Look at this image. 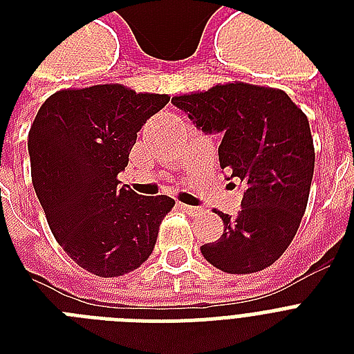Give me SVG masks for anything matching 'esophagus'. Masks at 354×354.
Instances as JSON below:
<instances>
[{
  "instance_id": "34e87169",
  "label": "esophagus",
  "mask_w": 354,
  "mask_h": 354,
  "mask_svg": "<svg viewBox=\"0 0 354 354\" xmlns=\"http://www.w3.org/2000/svg\"><path fill=\"white\" fill-rule=\"evenodd\" d=\"M180 209H183L185 211V213H187V215H191V216H196L200 213V207H196V205H187V204H180Z\"/></svg>"
}]
</instances>
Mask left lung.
<instances>
[{"instance_id":"1","label":"left lung","mask_w":354,"mask_h":354,"mask_svg":"<svg viewBox=\"0 0 354 354\" xmlns=\"http://www.w3.org/2000/svg\"><path fill=\"white\" fill-rule=\"evenodd\" d=\"M204 132L222 133L218 160L244 185L235 216L221 213L224 233L202 255L227 274L268 268L290 246L305 215L314 174L307 115L283 90L226 82L172 97Z\"/></svg>"}]
</instances>
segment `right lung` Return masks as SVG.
I'll use <instances>...</instances> for the list:
<instances>
[{"label":"right lung","instance_id":"right-lung-1","mask_svg":"<svg viewBox=\"0 0 354 354\" xmlns=\"http://www.w3.org/2000/svg\"><path fill=\"white\" fill-rule=\"evenodd\" d=\"M171 97L122 84L68 88L41 104L29 130L30 176L64 252L99 277L139 268L174 200L119 187L147 119Z\"/></svg>","mask_w":354,"mask_h":354}]
</instances>
